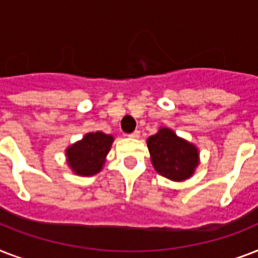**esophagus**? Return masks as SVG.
Segmentation results:
<instances>
[{
  "instance_id": "1",
  "label": "esophagus",
  "mask_w": 258,
  "mask_h": 258,
  "mask_svg": "<svg viewBox=\"0 0 258 258\" xmlns=\"http://www.w3.org/2000/svg\"><path fill=\"white\" fill-rule=\"evenodd\" d=\"M128 137H130V138H134V139H138V138L141 137V131H139V130H135L134 133L130 134Z\"/></svg>"
}]
</instances>
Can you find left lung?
Instances as JSON below:
<instances>
[{
    "instance_id": "8db88e82",
    "label": "left lung",
    "mask_w": 258,
    "mask_h": 258,
    "mask_svg": "<svg viewBox=\"0 0 258 258\" xmlns=\"http://www.w3.org/2000/svg\"><path fill=\"white\" fill-rule=\"evenodd\" d=\"M147 147L154 169L171 180L180 182L190 178L200 163L196 146L166 127H161L147 139Z\"/></svg>"
}]
</instances>
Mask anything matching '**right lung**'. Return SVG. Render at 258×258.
<instances>
[{
  "label": "right lung",
  "mask_w": 258,
  "mask_h": 258,
  "mask_svg": "<svg viewBox=\"0 0 258 258\" xmlns=\"http://www.w3.org/2000/svg\"><path fill=\"white\" fill-rule=\"evenodd\" d=\"M112 142V135L100 131L86 134L82 141L66 150L67 163L78 175H95L103 169Z\"/></svg>",
  "instance_id": "obj_1"
}]
</instances>
